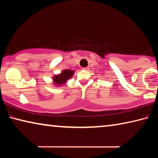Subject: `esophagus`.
I'll use <instances>...</instances> for the list:
<instances>
[{
	"label": "esophagus",
	"instance_id": "obj_1",
	"mask_svg": "<svg viewBox=\"0 0 158 158\" xmlns=\"http://www.w3.org/2000/svg\"><path fill=\"white\" fill-rule=\"evenodd\" d=\"M89 69V67H84L83 68V69H84V70H88Z\"/></svg>",
	"mask_w": 158,
	"mask_h": 158
}]
</instances>
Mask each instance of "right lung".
<instances>
[{
    "mask_svg": "<svg viewBox=\"0 0 158 158\" xmlns=\"http://www.w3.org/2000/svg\"><path fill=\"white\" fill-rule=\"evenodd\" d=\"M74 72L73 70H69L66 69L64 70L63 72H62V73L59 75H56L54 77V81L56 84L60 85L62 84H64V82H66L67 79H69L70 77H72Z\"/></svg>",
    "mask_w": 158,
    "mask_h": 158,
    "instance_id": "obj_1",
    "label": "right lung"
}]
</instances>
